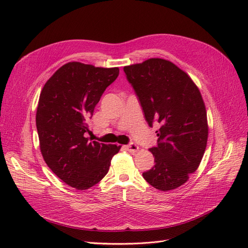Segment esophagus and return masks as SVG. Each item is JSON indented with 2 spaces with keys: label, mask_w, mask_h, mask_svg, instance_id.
Returning <instances> with one entry per match:
<instances>
[{
  "label": "esophagus",
  "mask_w": 248,
  "mask_h": 248,
  "mask_svg": "<svg viewBox=\"0 0 248 248\" xmlns=\"http://www.w3.org/2000/svg\"><path fill=\"white\" fill-rule=\"evenodd\" d=\"M125 148H126V150L127 151H129V152H131V153H136V152H138L139 151V146H137L136 144H129V145H126L125 146Z\"/></svg>",
  "instance_id": "obj_1"
}]
</instances>
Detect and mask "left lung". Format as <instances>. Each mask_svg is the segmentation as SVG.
Listing matches in <instances>:
<instances>
[{
    "label": "left lung",
    "mask_w": 248,
    "mask_h": 248,
    "mask_svg": "<svg viewBox=\"0 0 248 248\" xmlns=\"http://www.w3.org/2000/svg\"><path fill=\"white\" fill-rule=\"evenodd\" d=\"M150 127L159 124L154 167L142 177L161 191L175 189L199 168L208 140L207 112L200 90L175 64L149 59L124 67Z\"/></svg>",
    "instance_id": "left-lung-1"
}]
</instances>
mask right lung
<instances>
[{
    "label": "right lung",
    "mask_w": 248,
    "mask_h": 248,
    "mask_svg": "<svg viewBox=\"0 0 248 248\" xmlns=\"http://www.w3.org/2000/svg\"><path fill=\"white\" fill-rule=\"evenodd\" d=\"M119 68L69 62L44 85L36 114L40 150L47 167L63 182L86 190L108 174L120 146L89 140L88 120Z\"/></svg>",
    "instance_id": "add662e5"
}]
</instances>
